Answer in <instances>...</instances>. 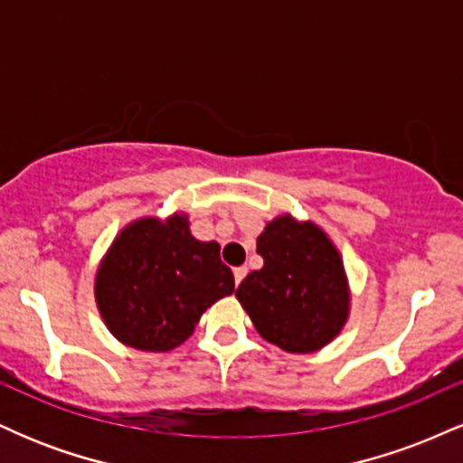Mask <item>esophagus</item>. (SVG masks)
<instances>
[{"mask_svg":"<svg viewBox=\"0 0 463 463\" xmlns=\"http://www.w3.org/2000/svg\"><path fill=\"white\" fill-rule=\"evenodd\" d=\"M232 274H235V283L239 285V283H241L243 279H246V274H248V268H235V272H232Z\"/></svg>","mask_w":463,"mask_h":463,"instance_id":"34e87169","label":"esophagus"}]
</instances>
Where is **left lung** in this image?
<instances>
[{"mask_svg": "<svg viewBox=\"0 0 463 463\" xmlns=\"http://www.w3.org/2000/svg\"><path fill=\"white\" fill-rule=\"evenodd\" d=\"M263 268L237 287V298L263 339L287 353H313L342 331L348 316L344 265L328 237L289 215L257 239Z\"/></svg>", "mask_w": 463, "mask_h": 463, "instance_id": "8db88e82", "label": "left lung"}]
</instances>
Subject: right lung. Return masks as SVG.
Listing matches in <instances>:
<instances>
[{
  "mask_svg": "<svg viewBox=\"0 0 463 463\" xmlns=\"http://www.w3.org/2000/svg\"><path fill=\"white\" fill-rule=\"evenodd\" d=\"M235 291L215 241L191 237L187 220L154 217L115 239L95 280L98 307L119 342L147 353L176 348L215 300Z\"/></svg>",
  "mask_w": 463,
  "mask_h": 463,
  "instance_id": "right-lung-1",
  "label": "right lung"
}]
</instances>
